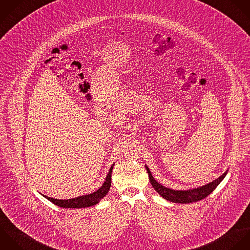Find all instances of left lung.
<instances>
[{
    "mask_svg": "<svg viewBox=\"0 0 250 250\" xmlns=\"http://www.w3.org/2000/svg\"><path fill=\"white\" fill-rule=\"evenodd\" d=\"M146 169L149 174L150 183L152 184L153 188L157 191V193H159L164 199H166L169 202L175 203V204H190V203L199 202V201L207 198L208 195H210L215 190V188L225 178V176L228 172V170H227L225 173H223L217 179L213 180L212 182H210L207 185L199 187V188L189 189V190H172V189L167 188V187L161 185L160 183H158L152 176V173H151L150 169L148 168V167H146Z\"/></svg>",
    "mask_w": 250,
    "mask_h": 250,
    "instance_id": "1",
    "label": "left lung"
}]
</instances>
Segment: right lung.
Returning <instances> with one entry per match:
<instances>
[{"instance_id":"obj_1","label":"right lung","mask_w":250,"mask_h":250,"mask_svg":"<svg viewBox=\"0 0 250 250\" xmlns=\"http://www.w3.org/2000/svg\"><path fill=\"white\" fill-rule=\"evenodd\" d=\"M113 167H114V165H112L102 186L97 191L91 194L81 196L74 199H69V200H57V199L49 198L46 196H44V198H46L49 202H51L55 206H58L63 208H89V207L95 206L108 194L110 190L111 182H112L111 177H112Z\"/></svg>"}]
</instances>
